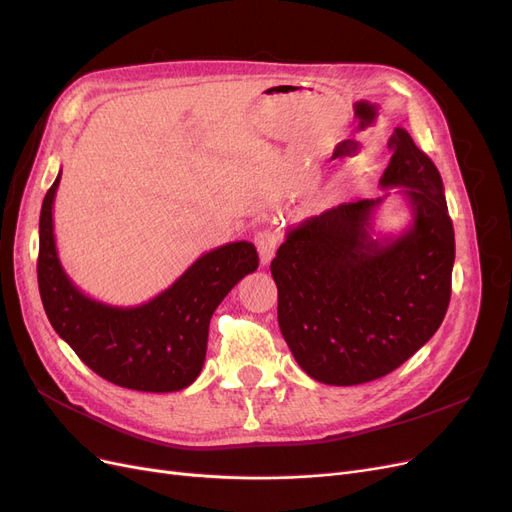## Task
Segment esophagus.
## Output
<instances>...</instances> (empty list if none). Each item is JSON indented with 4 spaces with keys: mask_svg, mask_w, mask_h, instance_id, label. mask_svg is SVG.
Masks as SVG:
<instances>
[{
    "mask_svg": "<svg viewBox=\"0 0 512 512\" xmlns=\"http://www.w3.org/2000/svg\"><path fill=\"white\" fill-rule=\"evenodd\" d=\"M254 243L258 247V256H260V262L262 265H269L271 258L275 256V250L277 245H280V239H277V235L273 230H258L256 237H254Z\"/></svg>",
    "mask_w": 512,
    "mask_h": 512,
    "instance_id": "obj_1",
    "label": "esophagus"
}]
</instances>
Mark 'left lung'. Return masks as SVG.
<instances>
[{
    "label": "left lung",
    "mask_w": 512,
    "mask_h": 512,
    "mask_svg": "<svg viewBox=\"0 0 512 512\" xmlns=\"http://www.w3.org/2000/svg\"><path fill=\"white\" fill-rule=\"evenodd\" d=\"M378 198L337 205L286 232L271 262L277 322L309 378L352 386L391 374L440 329L451 301L455 232L444 185L404 128ZM411 224L378 240L370 224L392 191Z\"/></svg>",
    "instance_id": "obj_1"
}]
</instances>
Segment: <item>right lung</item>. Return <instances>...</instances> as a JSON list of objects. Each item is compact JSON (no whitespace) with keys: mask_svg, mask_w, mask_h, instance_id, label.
I'll return each instance as SVG.
<instances>
[{"mask_svg":"<svg viewBox=\"0 0 512 512\" xmlns=\"http://www.w3.org/2000/svg\"><path fill=\"white\" fill-rule=\"evenodd\" d=\"M59 179L61 173L44 196L38 252L40 297L55 333L89 369L123 389L173 393L190 386L205 363L215 307L258 269L254 243L215 247L143 305H106L87 297L59 262L53 232Z\"/></svg>","mask_w":512,"mask_h":512,"instance_id":"add662e5","label":"right lung"}]
</instances>
